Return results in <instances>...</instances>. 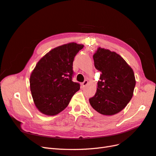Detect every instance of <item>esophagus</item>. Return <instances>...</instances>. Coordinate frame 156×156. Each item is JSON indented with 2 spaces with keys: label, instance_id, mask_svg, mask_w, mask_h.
Returning <instances> with one entry per match:
<instances>
[{
  "label": "esophagus",
  "instance_id": "1",
  "mask_svg": "<svg viewBox=\"0 0 156 156\" xmlns=\"http://www.w3.org/2000/svg\"><path fill=\"white\" fill-rule=\"evenodd\" d=\"M87 84H88V81H87V80H85V81H84V82H83V83H82L81 85H82L83 87H86V86H87Z\"/></svg>",
  "mask_w": 156,
  "mask_h": 156
}]
</instances>
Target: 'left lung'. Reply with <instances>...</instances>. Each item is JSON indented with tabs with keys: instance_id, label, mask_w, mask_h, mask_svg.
I'll list each match as a JSON object with an SVG mask.
<instances>
[{
	"instance_id": "8db88e82",
	"label": "left lung",
	"mask_w": 156,
	"mask_h": 156,
	"mask_svg": "<svg viewBox=\"0 0 156 156\" xmlns=\"http://www.w3.org/2000/svg\"><path fill=\"white\" fill-rule=\"evenodd\" d=\"M93 59L95 68L101 74L97 90L89 102L98 115L109 118L131 100L135 77L132 68L115 52L98 48Z\"/></svg>"
}]
</instances>
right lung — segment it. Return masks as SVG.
<instances>
[{
  "label": "right lung",
  "mask_w": 156,
  "mask_h": 156,
  "mask_svg": "<svg viewBox=\"0 0 156 156\" xmlns=\"http://www.w3.org/2000/svg\"><path fill=\"white\" fill-rule=\"evenodd\" d=\"M83 44L71 43L50 50L37 63L30 77V89L37 109L45 115H54L68 106L80 89L73 82V62Z\"/></svg>",
  "instance_id": "obj_1"
}]
</instances>
